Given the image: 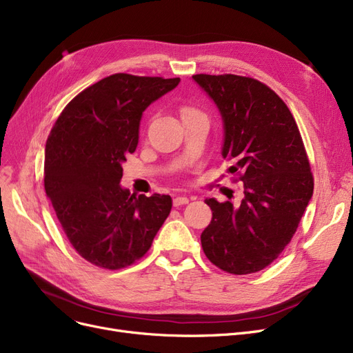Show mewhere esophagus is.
Returning <instances> with one entry per match:
<instances>
[{
    "label": "esophagus",
    "instance_id": "34e87169",
    "mask_svg": "<svg viewBox=\"0 0 353 353\" xmlns=\"http://www.w3.org/2000/svg\"><path fill=\"white\" fill-rule=\"evenodd\" d=\"M188 203H189V197L185 196V194L176 196V197L173 199V205H174L176 208H179V206H181V205H188Z\"/></svg>",
    "mask_w": 353,
    "mask_h": 353
}]
</instances>
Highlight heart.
Listing matches in <instances>:
<instances>
[{
  "label": "heart",
  "instance_id": "1",
  "mask_svg": "<svg viewBox=\"0 0 353 353\" xmlns=\"http://www.w3.org/2000/svg\"><path fill=\"white\" fill-rule=\"evenodd\" d=\"M199 111L196 108H193V106H183L181 108V117L183 115H189V114H197Z\"/></svg>",
  "mask_w": 353,
  "mask_h": 353
}]
</instances>
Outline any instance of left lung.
I'll list each match as a JSON object with an SVG mask.
<instances>
[{
	"mask_svg": "<svg viewBox=\"0 0 353 353\" xmlns=\"http://www.w3.org/2000/svg\"><path fill=\"white\" fill-rule=\"evenodd\" d=\"M218 106L222 157L239 173V206L206 199L212 221L201 235L209 261L231 274H251L277 259L297 231L313 196L310 163L296 121L267 85L236 74H193Z\"/></svg>",
	"mask_w": 353,
	"mask_h": 353,
	"instance_id": "left-lung-1",
	"label": "left lung"
}]
</instances>
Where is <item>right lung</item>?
<instances>
[{"label": "right lung", "mask_w": 353, "mask_h": 353, "mask_svg": "<svg viewBox=\"0 0 353 353\" xmlns=\"http://www.w3.org/2000/svg\"><path fill=\"white\" fill-rule=\"evenodd\" d=\"M180 78L115 73L82 90L57 118L46 143L44 189L82 258L106 270L140 259L172 210V197L121 188L122 163L139 144L147 106Z\"/></svg>", "instance_id": "obj_1"}]
</instances>
